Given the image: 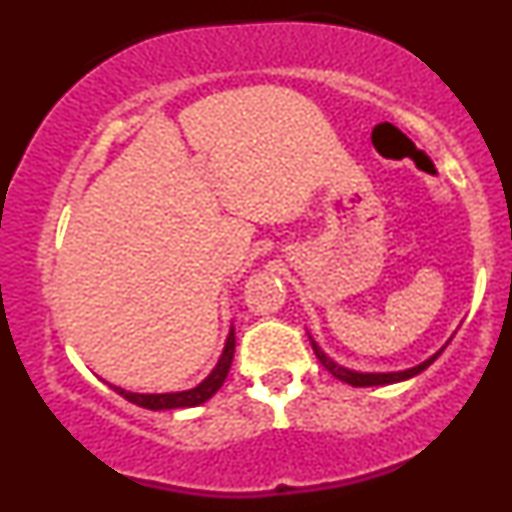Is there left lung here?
Segmentation results:
<instances>
[{
  "label": "left lung",
  "mask_w": 512,
  "mask_h": 512,
  "mask_svg": "<svg viewBox=\"0 0 512 512\" xmlns=\"http://www.w3.org/2000/svg\"><path fill=\"white\" fill-rule=\"evenodd\" d=\"M308 337H310V334H308ZM310 344H313L315 356L320 358L322 366L330 370L334 378L342 380V383H349L351 387H378V385H392V383H402V380L414 378V375L424 373V370H426L428 366H431V363L436 361V358H438L440 354H443L445 346H448V344H445L443 349L436 351V354L428 356L426 361H421L419 366H411V368H407V370H392V373H361V370L346 368V366H342V363H337V361H334V358L327 356L325 351L320 349V344H317L313 337H310Z\"/></svg>",
  "instance_id": "obj_1"
}]
</instances>
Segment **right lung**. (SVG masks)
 <instances>
[{
  "mask_svg": "<svg viewBox=\"0 0 512 512\" xmlns=\"http://www.w3.org/2000/svg\"><path fill=\"white\" fill-rule=\"evenodd\" d=\"M233 351H236V330L228 332L226 344H223V351L216 361V366L211 368V373L202 383L190 387V390H178V392H129L125 387L110 385L120 397H125L127 402L137 404V407L151 409V411H163V409H187L197 407V404H204L209 397H214L219 392V387L226 380L228 370H231L233 363Z\"/></svg>",
  "mask_w": 512,
  "mask_h": 512,
  "instance_id": "right-lung-1",
  "label": "right lung"
}]
</instances>
